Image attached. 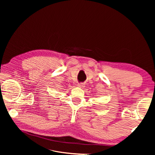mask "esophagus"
Instances as JSON below:
<instances>
[{
	"mask_svg": "<svg viewBox=\"0 0 155 155\" xmlns=\"http://www.w3.org/2000/svg\"><path fill=\"white\" fill-rule=\"evenodd\" d=\"M78 87H79V88H83L84 87H85V85H84L83 83H78Z\"/></svg>",
	"mask_w": 155,
	"mask_h": 155,
	"instance_id": "1",
	"label": "esophagus"
}]
</instances>
